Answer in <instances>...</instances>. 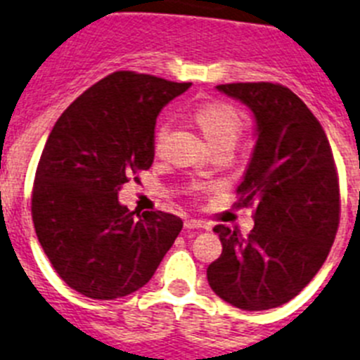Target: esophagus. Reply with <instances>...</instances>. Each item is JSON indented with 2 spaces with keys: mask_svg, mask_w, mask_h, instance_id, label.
I'll return each mask as SVG.
<instances>
[{
  "mask_svg": "<svg viewBox=\"0 0 360 360\" xmlns=\"http://www.w3.org/2000/svg\"><path fill=\"white\" fill-rule=\"evenodd\" d=\"M186 229H207V226L200 220H185Z\"/></svg>",
  "mask_w": 360,
  "mask_h": 360,
  "instance_id": "1",
  "label": "esophagus"
}]
</instances>
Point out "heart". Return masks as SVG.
Segmentation results:
<instances>
[{"mask_svg": "<svg viewBox=\"0 0 360 360\" xmlns=\"http://www.w3.org/2000/svg\"><path fill=\"white\" fill-rule=\"evenodd\" d=\"M195 124L200 125L201 133L205 134L207 142L210 148L216 146H235L242 131V120L231 105L221 103V101H212V103L200 105L194 112ZM166 124H160L155 133V144L165 139Z\"/></svg>", "mask_w": 360, "mask_h": 360, "instance_id": "b5f03b06", "label": "heart"}]
</instances>
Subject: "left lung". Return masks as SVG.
<instances>
[{"mask_svg": "<svg viewBox=\"0 0 360 360\" xmlns=\"http://www.w3.org/2000/svg\"><path fill=\"white\" fill-rule=\"evenodd\" d=\"M216 89L255 116L257 142L236 207H253L250 235L216 226L221 255L207 268L216 296L242 311L290 302L326 262L340 221V190L326 131L302 99L277 83Z\"/></svg>", "mask_w": 360, "mask_h": 360, "instance_id": "8db88e82", "label": "left lung"}]
</instances>
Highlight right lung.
Returning a JSON list of instances; mask_svg holds the SVG:
<instances>
[{
    "label": "right lung",
    "mask_w": 360,
    "mask_h": 360,
    "mask_svg": "<svg viewBox=\"0 0 360 360\" xmlns=\"http://www.w3.org/2000/svg\"><path fill=\"white\" fill-rule=\"evenodd\" d=\"M188 89L190 83L114 72L84 90L49 133L31 214L44 253L79 294L116 300L142 288L183 229L181 218L162 210L134 216L120 205L118 192L150 170L157 116Z\"/></svg>",
    "instance_id": "add662e5"
}]
</instances>
